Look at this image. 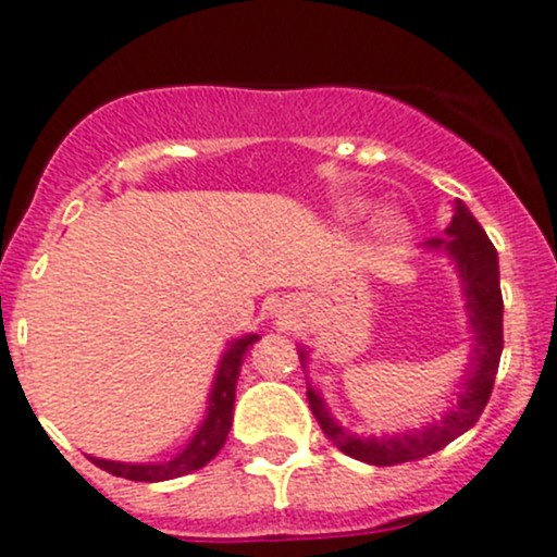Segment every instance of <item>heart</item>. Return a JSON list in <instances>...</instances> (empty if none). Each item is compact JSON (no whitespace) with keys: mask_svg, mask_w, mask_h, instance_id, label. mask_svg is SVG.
<instances>
[{"mask_svg":"<svg viewBox=\"0 0 557 557\" xmlns=\"http://www.w3.org/2000/svg\"><path fill=\"white\" fill-rule=\"evenodd\" d=\"M410 236V223L405 220V214L394 212H381L372 220V245L383 252H394L405 245V239Z\"/></svg>","mask_w":557,"mask_h":557,"instance_id":"heart-1","label":"heart"}]
</instances>
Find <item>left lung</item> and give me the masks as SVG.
<instances>
[{
  "label": "left lung",
  "instance_id": "left-lung-1",
  "mask_svg": "<svg viewBox=\"0 0 557 557\" xmlns=\"http://www.w3.org/2000/svg\"><path fill=\"white\" fill-rule=\"evenodd\" d=\"M424 247L449 252L462 277V290H466L473 350L455 408L444 413L441 422L428 424L422 430L381 435V438H356L329 416L321 394L315 388H307V403H310V410L315 422L321 424L323 435L339 451H345L354 460L370 462V466H399V462L422 460V457L435 455L455 438H460L479 422V416H482L484 405L493 394L495 375H498L500 350H504V296H500L498 252H495L493 242L487 239L479 220L468 212L466 203L457 201L455 218L446 228V236L424 242ZM299 361H307L305 348L299 350Z\"/></svg>",
  "mask_w": 557,
  "mask_h": 557
}]
</instances>
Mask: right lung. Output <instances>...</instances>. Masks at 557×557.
Wrapping results in <instances>:
<instances>
[{
    "mask_svg": "<svg viewBox=\"0 0 557 557\" xmlns=\"http://www.w3.org/2000/svg\"><path fill=\"white\" fill-rule=\"evenodd\" d=\"M258 334H247L231 343L220 359L218 377L212 383V394H209L207 419L201 422L198 433L193 435L190 444L180 451L171 462H160V466H129V462H113V460H97L91 457L97 468L113 473V476L129 479V482H169V479L185 476V473L198 471L207 466L220 449H223L225 438H228L231 422H234V399H236V381H239V367L250 345L256 343Z\"/></svg>",
    "mask_w": 557,
    "mask_h": 557,
    "instance_id": "add662e5",
    "label": "right lung"
}]
</instances>
